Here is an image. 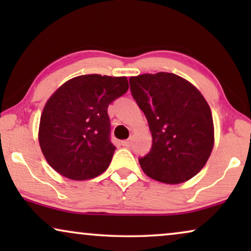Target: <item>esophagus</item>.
<instances>
[{
  "label": "esophagus",
  "instance_id": "34e87169",
  "mask_svg": "<svg viewBox=\"0 0 251 251\" xmlns=\"http://www.w3.org/2000/svg\"><path fill=\"white\" fill-rule=\"evenodd\" d=\"M131 144H132V137H130L129 139L123 140V142H122V145H123V146H126V147L131 146Z\"/></svg>",
  "mask_w": 251,
  "mask_h": 251
}]
</instances>
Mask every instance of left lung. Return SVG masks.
Segmentation results:
<instances>
[{"instance_id":"left-lung-1","label":"left lung","mask_w":251,"mask_h":251,"mask_svg":"<svg viewBox=\"0 0 251 251\" xmlns=\"http://www.w3.org/2000/svg\"><path fill=\"white\" fill-rule=\"evenodd\" d=\"M130 89L152 133V149L139 159L144 173L173 185L193 178L215 143L211 109L203 96L191 82L166 72L131 76Z\"/></svg>"}]
</instances>
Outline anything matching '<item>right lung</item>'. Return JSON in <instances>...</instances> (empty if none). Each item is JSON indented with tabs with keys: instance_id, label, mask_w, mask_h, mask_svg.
<instances>
[{
	"instance_id": "obj_1",
	"label": "right lung",
	"mask_w": 251,
	"mask_h": 251,
	"mask_svg": "<svg viewBox=\"0 0 251 251\" xmlns=\"http://www.w3.org/2000/svg\"><path fill=\"white\" fill-rule=\"evenodd\" d=\"M129 89L126 76L80 75L61 84L44 105L39 143L47 162L72 180L99 176L111 163L107 107Z\"/></svg>"
}]
</instances>
